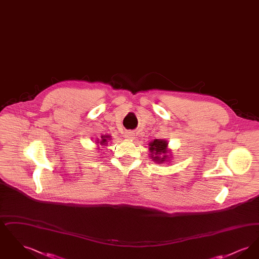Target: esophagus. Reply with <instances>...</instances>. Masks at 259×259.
Masks as SVG:
<instances>
[{"label":"esophagus","mask_w":259,"mask_h":259,"mask_svg":"<svg viewBox=\"0 0 259 259\" xmlns=\"http://www.w3.org/2000/svg\"><path fill=\"white\" fill-rule=\"evenodd\" d=\"M125 137H126L127 139H129V140H133L134 137H135V133H134L133 131H126Z\"/></svg>","instance_id":"esophagus-1"}]
</instances>
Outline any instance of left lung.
Listing matches in <instances>:
<instances>
[{
    "label": "left lung",
    "instance_id": "obj_1",
    "mask_svg": "<svg viewBox=\"0 0 259 259\" xmlns=\"http://www.w3.org/2000/svg\"><path fill=\"white\" fill-rule=\"evenodd\" d=\"M149 150H150V158L154 162L157 163H164L165 161L167 160L168 155H166V153L168 152V143L167 141L164 140H159L156 139L152 142L149 143ZM161 154H163V156L161 158L160 155Z\"/></svg>",
    "mask_w": 259,
    "mask_h": 259
}]
</instances>
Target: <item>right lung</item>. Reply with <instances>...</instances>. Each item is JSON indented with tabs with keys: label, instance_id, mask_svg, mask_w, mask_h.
<instances>
[{
	"label": "right lung",
	"instance_id": "obj_1",
	"mask_svg": "<svg viewBox=\"0 0 259 259\" xmlns=\"http://www.w3.org/2000/svg\"><path fill=\"white\" fill-rule=\"evenodd\" d=\"M101 139H102V140L98 141L97 143H100L102 146H105V145H107V143L109 142V140H111V136H102Z\"/></svg>",
	"mask_w": 259,
	"mask_h": 259
}]
</instances>
